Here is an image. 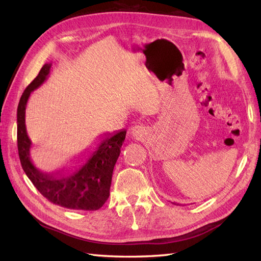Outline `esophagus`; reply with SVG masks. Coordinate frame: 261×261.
<instances>
[{
  "label": "esophagus",
  "mask_w": 261,
  "mask_h": 261,
  "mask_svg": "<svg viewBox=\"0 0 261 261\" xmlns=\"http://www.w3.org/2000/svg\"><path fill=\"white\" fill-rule=\"evenodd\" d=\"M131 135L132 137L137 138V139H140V138H142L143 136L146 135L147 130L145 129V126H141V125H135L131 127Z\"/></svg>",
  "instance_id": "1"
}]
</instances>
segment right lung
Wrapping results in <instances>:
<instances>
[{
    "label": "right lung",
    "instance_id": "1",
    "mask_svg": "<svg viewBox=\"0 0 261 261\" xmlns=\"http://www.w3.org/2000/svg\"><path fill=\"white\" fill-rule=\"evenodd\" d=\"M50 69V63L42 66L38 76L22 94L18 105V150L21 166L28 178L48 201L70 210L96 211L110 196L113 169L126 130L104 134L85 164L75 170L63 168L54 173H43L38 169L30 158L32 142L27 134L25 108L30 94L47 80Z\"/></svg>",
    "mask_w": 261,
    "mask_h": 261
}]
</instances>
